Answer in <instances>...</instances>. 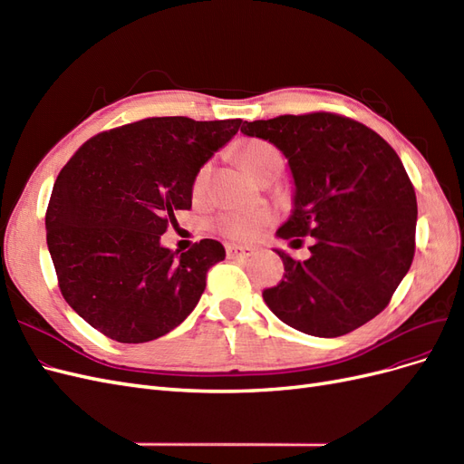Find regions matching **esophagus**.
I'll return each instance as SVG.
<instances>
[{
  "label": "esophagus",
  "instance_id": "esophagus-1",
  "mask_svg": "<svg viewBox=\"0 0 464 464\" xmlns=\"http://www.w3.org/2000/svg\"><path fill=\"white\" fill-rule=\"evenodd\" d=\"M227 254L230 259H247L249 256H254V247L230 244V246H227Z\"/></svg>",
  "mask_w": 464,
  "mask_h": 464
}]
</instances>
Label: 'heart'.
<instances>
[{
  "label": "heart",
  "instance_id": "heart-1",
  "mask_svg": "<svg viewBox=\"0 0 464 464\" xmlns=\"http://www.w3.org/2000/svg\"><path fill=\"white\" fill-rule=\"evenodd\" d=\"M237 157H240L242 164L246 166V170L256 176L266 162L280 157V152L271 143L247 141L246 145L240 147V150H237ZM208 172H210V168L205 164V166H201L198 176H195V181H193L195 195H201L205 191ZM273 220H275V215L271 213V210H265V208H261V210H227V213H222L215 220V228L222 236L234 237V240H251V237H256L265 227H269Z\"/></svg>",
  "mask_w": 464,
  "mask_h": 464
}]
</instances>
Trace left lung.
Returning <instances> with one entry per match:
<instances>
[{"label":"left lung","instance_id":"obj_1","mask_svg":"<svg viewBox=\"0 0 464 464\" xmlns=\"http://www.w3.org/2000/svg\"><path fill=\"white\" fill-rule=\"evenodd\" d=\"M242 133L283 150L294 210L283 240L312 236V257L278 251L285 276L263 300L286 325L341 336L382 314L416 247V193L399 154L366 125L333 111L244 121Z\"/></svg>","mask_w":464,"mask_h":464}]
</instances>
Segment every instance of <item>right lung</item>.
Here are the masks:
<instances>
[{"label":"right lung","instance_id":"add662e5","mask_svg":"<svg viewBox=\"0 0 464 464\" xmlns=\"http://www.w3.org/2000/svg\"><path fill=\"white\" fill-rule=\"evenodd\" d=\"M242 120L147 118L102 131L62 168L46 210V242L65 302L118 343L170 333L198 305L207 273L227 257L201 240L184 254L160 246L191 208L199 168Z\"/></svg>","mask_w":464,"mask_h":464}]
</instances>
